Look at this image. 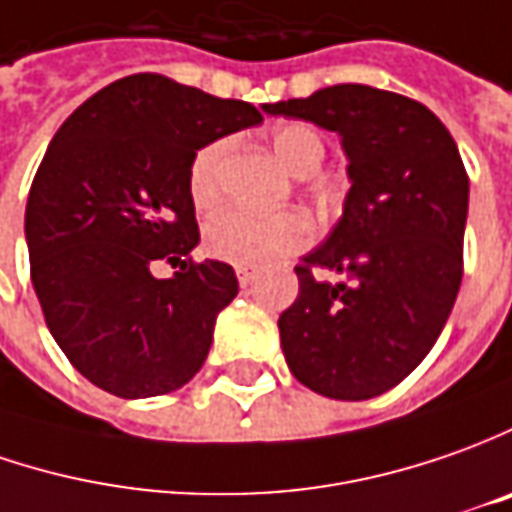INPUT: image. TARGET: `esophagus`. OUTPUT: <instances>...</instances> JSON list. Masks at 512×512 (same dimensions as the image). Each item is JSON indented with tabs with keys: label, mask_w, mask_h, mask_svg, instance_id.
Masks as SVG:
<instances>
[{
	"label": "esophagus",
	"mask_w": 512,
	"mask_h": 512,
	"mask_svg": "<svg viewBox=\"0 0 512 512\" xmlns=\"http://www.w3.org/2000/svg\"><path fill=\"white\" fill-rule=\"evenodd\" d=\"M235 274H238V283L240 286H249V283H252V280H255V269H249V266H238V269H235Z\"/></svg>",
	"instance_id": "34e87169"
}]
</instances>
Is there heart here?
Masks as SVG:
<instances>
[{
  "instance_id": "1",
  "label": "heart",
  "mask_w": 512,
  "mask_h": 512,
  "mask_svg": "<svg viewBox=\"0 0 512 512\" xmlns=\"http://www.w3.org/2000/svg\"><path fill=\"white\" fill-rule=\"evenodd\" d=\"M272 147L277 158L294 175L317 172L326 158V141L311 124H283L272 135ZM229 150V141L218 138L203 144L192 155L186 186L189 198L198 209H212L223 198V158ZM311 221L303 212H252V209H226L206 223L203 246L212 257L235 266H263L277 257L300 252L309 246Z\"/></svg>"
}]
</instances>
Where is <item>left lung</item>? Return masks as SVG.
I'll return each instance as SVG.
<instances>
[{
    "label": "left lung",
    "instance_id": "8db88e82",
    "mask_svg": "<svg viewBox=\"0 0 512 512\" xmlns=\"http://www.w3.org/2000/svg\"><path fill=\"white\" fill-rule=\"evenodd\" d=\"M266 113L343 135L351 175L331 238L294 266L300 294L277 320L286 362L323 397H379L428 357L462 286V155L425 104L368 84L266 104ZM320 268L344 280L317 281Z\"/></svg>",
    "mask_w": 512,
    "mask_h": 512
}]
</instances>
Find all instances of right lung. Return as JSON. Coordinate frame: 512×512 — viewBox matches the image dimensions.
Instances as JSON below:
<instances>
[{
    "mask_svg": "<svg viewBox=\"0 0 512 512\" xmlns=\"http://www.w3.org/2000/svg\"><path fill=\"white\" fill-rule=\"evenodd\" d=\"M249 101L135 73L98 90L53 135L25 209L30 280L64 357L124 399L178 391L201 371L238 294L201 232L186 172L203 144L260 124ZM158 259L179 266L158 281Z\"/></svg>",
    "mask_w": 512,
    "mask_h": 512,
    "instance_id": "1",
    "label": "right lung"
}]
</instances>
